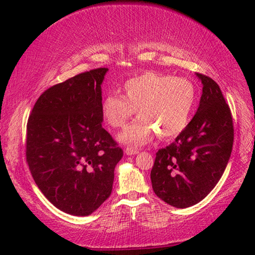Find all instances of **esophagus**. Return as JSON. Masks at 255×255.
Returning a JSON list of instances; mask_svg holds the SVG:
<instances>
[{
  "mask_svg": "<svg viewBox=\"0 0 255 255\" xmlns=\"http://www.w3.org/2000/svg\"><path fill=\"white\" fill-rule=\"evenodd\" d=\"M139 151L137 148H133V147H127L125 148V153H127L128 155H134V154H137Z\"/></svg>",
  "mask_w": 255,
  "mask_h": 255,
  "instance_id": "esophagus-1",
  "label": "esophagus"
}]
</instances>
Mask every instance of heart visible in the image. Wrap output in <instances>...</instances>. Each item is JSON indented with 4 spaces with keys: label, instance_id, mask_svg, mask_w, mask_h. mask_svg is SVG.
I'll list each match as a JSON object with an SVG mask.
<instances>
[{
    "label": "heart",
    "instance_id": "b5f03b06",
    "mask_svg": "<svg viewBox=\"0 0 255 255\" xmlns=\"http://www.w3.org/2000/svg\"><path fill=\"white\" fill-rule=\"evenodd\" d=\"M124 95L108 94L102 101V115L114 128H123L137 110L139 118L125 128L120 140L144 145L158 132L160 138L180 134L189 123L196 103V89L184 78L145 72L123 85Z\"/></svg>",
    "mask_w": 255,
    "mask_h": 255
}]
</instances>
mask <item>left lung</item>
I'll return each mask as SVG.
<instances>
[{
	"label": "left lung",
	"mask_w": 255,
	"mask_h": 255,
	"mask_svg": "<svg viewBox=\"0 0 255 255\" xmlns=\"http://www.w3.org/2000/svg\"><path fill=\"white\" fill-rule=\"evenodd\" d=\"M203 83L197 113L175 141L156 152L151 170L153 190L172 207L184 209L201 202L224 173L233 146L229 104L214 80Z\"/></svg>",
	"instance_id": "1"
}]
</instances>
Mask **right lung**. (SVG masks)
I'll return each instance as SVG.
<instances>
[{
	"instance_id": "right-lung-1",
	"label": "right lung",
	"mask_w": 255,
	"mask_h": 255,
	"mask_svg": "<svg viewBox=\"0 0 255 255\" xmlns=\"http://www.w3.org/2000/svg\"><path fill=\"white\" fill-rule=\"evenodd\" d=\"M108 68L50 87L26 124V162L44 196L66 214L88 216L110 196L123 156L102 128V85Z\"/></svg>"
}]
</instances>
